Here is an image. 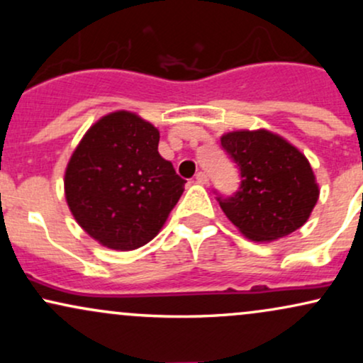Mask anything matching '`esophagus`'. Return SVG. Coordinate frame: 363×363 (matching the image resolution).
I'll return each instance as SVG.
<instances>
[{
    "instance_id": "obj_1",
    "label": "esophagus",
    "mask_w": 363,
    "mask_h": 363,
    "mask_svg": "<svg viewBox=\"0 0 363 363\" xmlns=\"http://www.w3.org/2000/svg\"><path fill=\"white\" fill-rule=\"evenodd\" d=\"M194 179L199 182V184H208V174L206 172H198Z\"/></svg>"
}]
</instances>
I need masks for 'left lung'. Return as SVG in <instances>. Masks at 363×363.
<instances>
[{"label": "left lung", "instance_id": "8db88e82", "mask_svg": "<svg viewBox=\"0 0 363 363\" xmlns=\"http://www.w3.org/2000/svg\"><path fill=\"white\" fill-rule=\"evenodd\" d=\"M220 141L240 172L234 194H216L227 218L256 242L281 239L301 228L319 198L306 155L266 129L232 131Z\"/></svg>", "mask_w": 363, "mask_h": 363}]
</instances>
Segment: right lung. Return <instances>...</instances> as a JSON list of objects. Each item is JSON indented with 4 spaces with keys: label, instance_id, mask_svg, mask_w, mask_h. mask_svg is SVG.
Masks as SVG:
<instances>
[{
    "label": "right lung",
    "instance_id": "1",
    "mask_svg": "<svg viewBox=\"0 0 363 363\" xmlns=\"http://www.w3.org/2000/svg\"><path fill=\"white\" fill-rule=\"evenodd\" d=\"M160 133L128 111L104 116L83 136L65 174L78 225L102 245L133 251L158 234L184 179L158 153Z\"/></svg>",
    "mask_w": 363,
    "mask_h": 363
}]
</instances>
